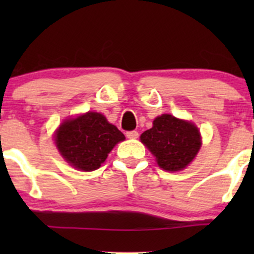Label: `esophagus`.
<instances>
[{
    "label": "esophagus",
    "mask_w": 254,
    "mask_h": 254,
    "mask_svg": "<svg viewBox=\"0 0 254 254\" xmlns=\"http://www.w3.org/2000/svg\"><path fill=\"white\" fill-rule=\"evenodd\" d=\"M127 139H137V137H139V132L135 131V130H132V131H127Z\"/></svg>",
    "instance_id": "esophagus-1"
}]
</instances>
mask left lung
Here are the masks:
<instances>
[{
    "instance_id": "1",
    "label": "left lung",
    "mask_w": 254,
    "mask_h": 254,
    "mask_svg": "<svg viewBox=\"0 0 254 254\" xmlns=\"http://www.w3.org/2000/svg\"><path fill=\"white\" fill-rule=\"evenodd\" d=\"M152 127L143 131L140 140L167 172L182 171L194 160L201 146L199 129L191 122L171 114L156 118Z\"/></svg>"
}]
</instances>
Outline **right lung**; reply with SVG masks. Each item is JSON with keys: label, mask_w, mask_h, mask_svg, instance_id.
Segmentation results:
<instances>
[{"label": "right lung", "mask_w": 254, "mask_h": 254, "mask_svg": "<svg viewBox=\"0 0 254 254\" xmlns=\"http://www.w3.org/2000/svg\"><path fill=\"white\" fill-rule=\"evenodd\" d=\"M124 140V134L96 112L64 120L55 132L61 156L72 167L84 172L98 170L113 147Z\"/></svg>", "instance_id": "1"}]
</instances>
